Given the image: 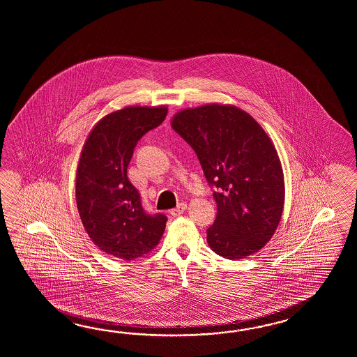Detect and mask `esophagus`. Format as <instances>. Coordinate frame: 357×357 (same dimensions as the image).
<instances>
[{
	"instance_id": "34e87169",
	"label": "esophagus",
	"mask_w": 357,
	"mask_h": 357,
	"mask_svg": "<svg viewBox=\"0 0 357 357\" xmlns=\"http://www.w3.org/2000/svg\"><path fill=\"white\" fill-rule=\"evenodd\" d=\"M185 209H186V204H185V203H180L176 208L171 209V212L169 213H171V215H174V217H178V215H181L182 213L185 212Z\"/></svg>"
}]
</instances>
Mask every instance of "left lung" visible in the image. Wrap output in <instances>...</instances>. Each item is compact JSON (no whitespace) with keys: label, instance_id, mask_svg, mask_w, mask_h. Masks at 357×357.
<instances>
[{"label":"left lung","instance_id":"left-lung-1","mask_svg":"<svg viewBox=\"0 0 357 357\" xmlns=\"http://www.w3.org/2000/svg\"><path fill=\"white\" fill-rule=\"evenodd\" d=\"M172 129L194 149L217 203L206 229L215 254L243 259L272 238L281 220L284 181L277 151L250 114L206 105L176 114Z\"/></svg>","mask_w":357,"mask_h":357}]
</instances>
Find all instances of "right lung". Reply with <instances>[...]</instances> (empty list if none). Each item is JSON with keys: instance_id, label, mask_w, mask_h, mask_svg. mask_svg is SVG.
<instances>
[{"instance_id": "add662e5", "label": "right lung", "mask_w": 357, "mask_h": 357, "mask_svg": "<svg viewBox=\"0 0 357 357\" xmlns=\"http://www.w3.org/2000/svg\"><path fill=\"white\" fill-rule=\"evenodd\" d=\"M166 107H126L91 130L76 172V204L100 250L122 260L143 257L160 243L167 217L146 212L128 167L137 142L160 126Z\"/></svg>"}]
</instances>
